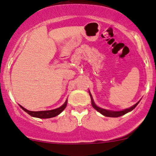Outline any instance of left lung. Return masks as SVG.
<instances>
[{
	"instance_id": "8db88e82",
	"label": "left lung",
	"mask_w": 156,
	"mask_h": 156,
	"mask_svg": "<svg viewBox=\"0 0 156 156\" xmlns=\"http://www.w3.org/2000/svg\"><path fill=\"white\" fill-rule=\"evenodd\" d=\"M89 93H90V92H89ZM90 98H91L92 106H93V108H95V109H96V111H99V113H101V114H103V115L105 116V117H121V116H122V115H124V114H127V113L129 112V111H132V110H133L134 108L137 105V104H138V103H139V101H138V102L136 103V104L132 106V107H131V108H127V109L123 110V111H108V110H105V109H103V108L97 107V106L96 105V104H95V103H94V101H93V98H92V96H91L90 93Z\"/></svg>"
}]
</instances>
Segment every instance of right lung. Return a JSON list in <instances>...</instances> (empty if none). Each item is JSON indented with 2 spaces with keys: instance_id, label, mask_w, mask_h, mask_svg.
I'll return each instance as SVG.
<instances>
[{
  "instance_id": "1",
  "label": "right lung",
  "mask_w": 156,
  "mask_h": 156,
  "mask_svg": "<svg viewBox=\"0 0 156 156\" xmlns=\"http://www.w3.org/2000/svg\"><path fill=\"white\" fill-rule=\"evenodd\" d=\"M66 105H67V100L65 101V103L61 106V107L56 108V109H54V110H50V111H28V110L25 109L24 108H23L22 106L20 105V107L22 108L25 112H27L29 115L32 116V117L41 118V119H47V118L55 117L58 115V114H60V113L65 109L66 107Z\"/></svg>"
}]
</instances>
